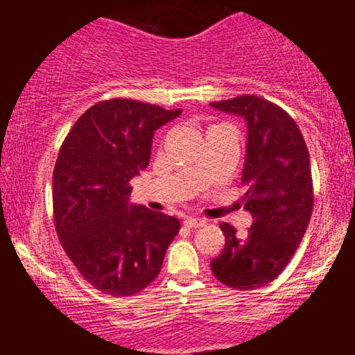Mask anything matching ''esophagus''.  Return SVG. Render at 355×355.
I'll use <instances>...</instances> for the list:
<instances>
[{"instance_id":"esophagus-1","label":"esophagus","mask_w":355,"mask_h":355,"mask_svg":"<svg viewBox=\"0 0 355 355\" xmlns=\"http://www.w3.org/2000/svg\"><path fill=\"white\" fill-rule=\"evenodd\" d=\"M182 223H184V227L187 228H199L204 225V220H200V218H185Z\"/></svg>"}]
</instances>
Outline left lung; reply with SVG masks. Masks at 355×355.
<instances>
[{"label":"left lung","mask_w":355,"mask_h":355,"mask_svg":"<svg viewBox=\"0 0 355 355\" xmlns=\"http://www.w3.org/2000/svg\"><path fill=\"white\" fill-rule=\"evenodd\" d=\"M211 106L247 120L242 184L252 214L244 235L220 223L225 247L211 271L227 287L254 290L284 271L306 234L314 206L309 153L293 118L268 99L244 94Z\"/></svg>","instance_id":"obj_1"}]
</instances>
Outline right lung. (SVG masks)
Masks as SVG:
<instances>
[{"label":"right lung","mask_w":355,"mask_h":355,"mask_svg":"<svg viewBox=\"0 0 355 355\" xmlns=\"http://www.w3.org/2000/svg\"><path fill=\"white\" fill-rule=\"evenodd\" d=\"M182 110L114 98L91 106L67 134L53 170V218L67 256L96 290L134 295L155 282L180 230L175 216L128 206L149 164L156 128Z\"/></svg>","instance_id":"right-lung-1"}]
</instances>
